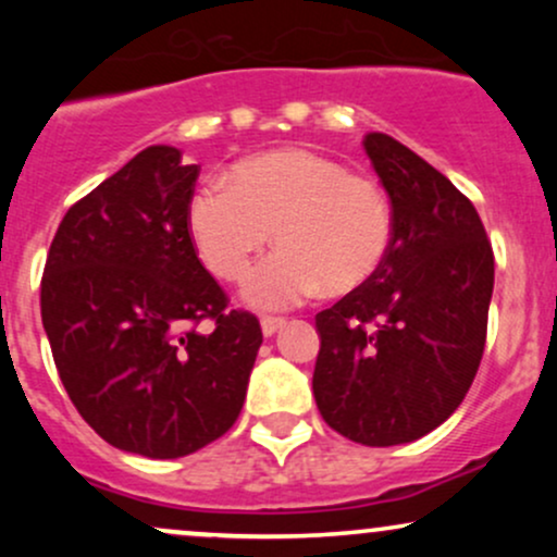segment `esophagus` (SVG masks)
<instances>
[{
  "label": "esophagus",
  "mask_w": 557,
  "mask_h": 557,
  "mask_svg": "<svg viewBox=\"0 0 557 557\" xmlns=\"http://www.w3.org/2000/svg\"><path fill=\"white\" fill-rule=\"evenodd\" d=\"M283 327H285L283 317H261V332H264V337H272L274 332Z\"/></svg>",
  "instance_id": "1"
}]
</instances>
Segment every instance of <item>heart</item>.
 I'll use <instances>...</instances> for the list:
<instances>
[{"label":"heart","mask_w":557,"mask_h":557,"mask_svg":"<svg viewBox=\"0 0 557 557\" xmlns=\"http://www.w3.org/2000/svg\"><path fill=\"white\" fill-rule=\"evenodd\" d=\"M185 227L198 259L225 283H246L270 240L248 300L285 309L319 287L348 293L387 257L393 214L372 177L354 175L309 149H274L235 162L227 185L207 183L188 198Z\"/></svg>","instance_id":"obj_1"}]
</instances>
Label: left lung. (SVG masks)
<instances>
[{
    "instance_id": "left-lung-1",
    "label": "left lung",
    "mask_w": 557,
    "mask_h": 557,
    "mask_svg": "<svg viewBox=\"0 0 557 557\" xmlns=\"http://www.w3.org/2000/svg\"><path fill=\"white\" fill-rule=\"evenodd\" d=\"M393 207L387 257L317 314V408L354 443H413L461 406L487 341L495 257L474 203L385 133L363 138Z\"/></svg>"
}]
</instances>
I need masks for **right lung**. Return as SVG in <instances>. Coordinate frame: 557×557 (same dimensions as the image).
<instances>
[{
  "mask_svg": "<svg viewBox=\"0 0 557 557\" xmlns=\"http://www.w3.org/2000/svg\"><path fill=\"white\" fill-rule=\"evenodd\" d=\"M196 177L175 146L144 149L67 209L41 277V322L70 400L101 440L146 458L222 437L261 345L259 319L227 309L188 238Z\"/></svg>",
  "mask_w": 557,
  "mask_h": 557,
  "instance_id": "right-lung-1",
  "label": "right lung"
}]
</instances>
